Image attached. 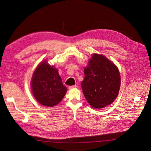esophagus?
I'll list each match as a JSON object with an SVG mask.
<instances>
[{
    "mask_svg": "<svg viewBox=\"0 0 151 151\" xmlns=\"http://www.w3.org/2000/svg\"><path fill=\"white\" fill-rule=\"evenodd\" d=\"M76 87H77V86H76V85H74V86H70L68 87V89H72L76 88Z\"/></svg>",
    "mask_w": 151,
    "mask_h": 151,
    "instance_id": "esophagus-1",
    "label": "esophagus"
}]
</instances>
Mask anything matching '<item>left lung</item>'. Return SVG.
<instances>
[{
    "instance_id": "obj_1",
    "label": "left lung",
    "mask_w": 151,
    "mask_h": 151,
    "mask_svg": "<svg viewBox=\"0 0 151 151\" xmlns=\"http://www.w3.org/2000/svg\"><path fill=\"white\" fill-rule=\"evenodd\" d=\"M81 83L87 101L93 108H103L111 104L119 93L120 74L117 67L103 55L93 54L84 68Z\"/></svg>"
}]
</instances>
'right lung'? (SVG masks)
Segmentation results:
<instances>
[{
    "label": "right lung",
    "mask_w": 151,
    "mask_h": 151,
    "mask_svg": "<svg viewBox=\"0 0 151 151\" xmlns=\"http://www.w3.org/2000/svg\"><path fill=\"white\" fill-rule=\"evenodd\" d=\"M31 89L35 98L45 106L52 107L60 103L67 92L58 70L47 60L36 67L31 79Z\"/></svg>",
    "instance_id": "obj_1"
}]
</instances>
